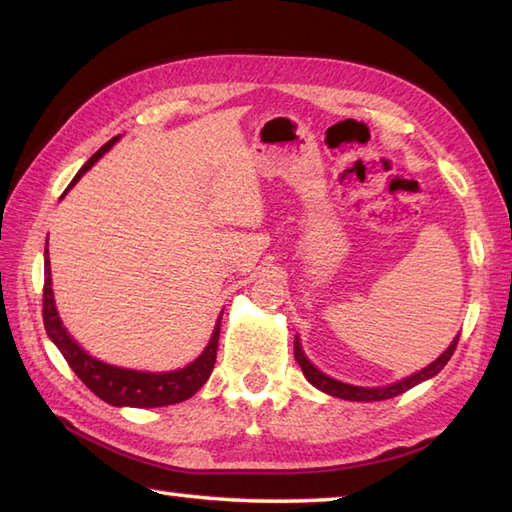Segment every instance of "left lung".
<instances>
[{"label": "left lung", "instance_id": "8db88e82", "mask_svg": "<svg viewBox=\"0 0 512 512\" xmlns=\"http://www.w3.org/2000/svg\"><path fill=\"white\" fill-rule=\"evenodd\" d=\"M457 342H459V337H455L453 344H450V346L444 350V353L435 359L433 364H428L426 368L419 370V373L402 379V382L390 384V386H382V388L350 386V384L337 382V379L324 375L322 370L315 368L313 364L308 362V357L304 355L302 344H299L297 337H295V359H297V364L302 366V370H304V375H306L308 382L313 384L315 388L324 390V393H328V395L339 397V399H350V402H382V399H390V397L402 395V393H406V390H410L413 386L426 382V379H430V377H435V375L439 373V370H442V368L448 364V359L453 357L455 348H457Z\"/></svg>", "mask_w": 512, "mask_h": 512}]
</instances>
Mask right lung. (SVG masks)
Instances as JSON below:
<instances>
[{
    "label": "right lung",
    "instance_id": "obj_1",
    "mask_svg": "<svg viewBox=\"0 0 512 512\" xmlns=\"http://www.w3.org/2000/svg\"><path fill=\"white\" fill-rule=\"evenodd\" d=\"M117 139H119V135L99 148L97 153L82 166V170L75 175L70 186L77 184L79 177H82L86 170L106 153V150H110V146H113ZM42 315H44V326H46L50 342L59 348V353L64 355L68 366L73 368V373L82 379V382L90 390H93L99 399H104V402L110 406L155 408V406L179 404V402H184V399L193 397L197 390L208 382L210 373H213V366L217 359L219 324H222V317L217 319L215 333H213V337H210V342L204 348V353L199 355L193 364H188L186 368H179V370H170V373H144V370L117 368V366L99 362V359H95V357H90L86 350L68 335V330L62 326V319H59V315H57L53 288H50L48 248L44 250V310H42Z\"/></svg>",
    "mask_w": 512,
    "mask_h": 512
}]
</instances>
